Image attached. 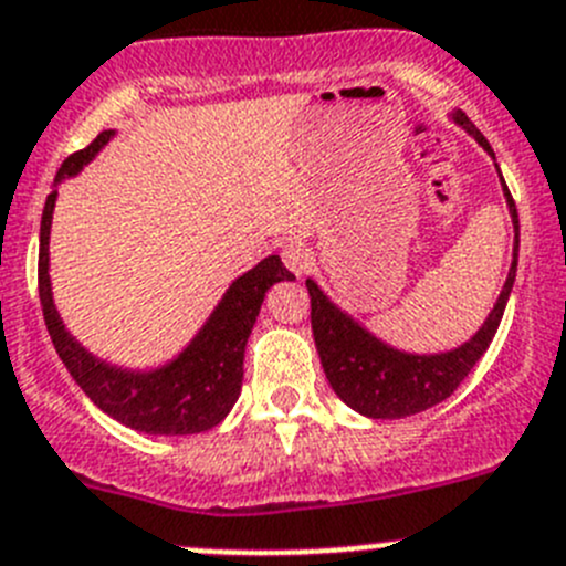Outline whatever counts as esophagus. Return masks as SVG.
<instances>
[{
  "label": "esophagus",
  "mask_w": 566,
  "mask_h": 566,
  "mask_svg": "<svg viewBox=\"0 0 566 566\" xmlns=\"http://www.w3.org/2000/svg\"><path fill=\"white\" fill-rule=\"evenodd\" d=\"M282 262L287 265V271H293L295 276H301V273L313 265V251H310L304 242H290V245L282 248Z\"/></svg>",
  "instance_id": "esophagus-1"
}]
</instances>
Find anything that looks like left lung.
<instances>
[{
	"label": "left lung",
	"instance_id": "left-lung-1",
	"mask_svg": "<svg viewBox=\"0 0 566 566\" xmlns=\"http://www.w3.org/2000/svg\"><path fill=\"white\" fill-rule=\"evenodd\" d=\"M450 119L494 158V150L485 142V136L469 123L463 111H452ZM494 167H497V161H494ZM500 187H503L511 226H514L511 268L491 313L461 346L447 348V352H405L399 346H390L388 340L374 335L366 324H360L355 315L337 307L315 279H307L310 307H313L310 318H313V337L315 346H318L321 366H324L332 390L348 408L357 410L366 419H408V416L443 402L467 379L474 363L485 355L491 337L497 335V326L503 321L505 304H509V295L514 290L516 262H520V218H516L514 198L505 187L503 172H500Z\"/></svg>",
	"mask_w": 566,
	"mask_h": 566
}]
</instances>
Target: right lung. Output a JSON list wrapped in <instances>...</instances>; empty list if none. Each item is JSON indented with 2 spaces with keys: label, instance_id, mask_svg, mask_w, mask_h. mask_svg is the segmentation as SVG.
I'll use <instances>...</instances> for the list:
<instances>
[{
  "label": "right lung",
  "instance_id": "1",
  "mask_svg": "<svg viewBox=\"0 0 566 566\" xmlns=\"http://www.w3.org/2000/svg\"><path fill=\"white\" fill-rule=\"evenodd\" d=\"M116 136V130H103L88 147L69 156L57 170L52 192L46 195L44 214H41V248H39V295L44 310L46 329L52 346L72 374L83 394L97 405L103 413L116 419L130 430L147 436H192L218 427L229 416L242 388V357L245 343L256 324L259 307L265 293L276 282L295 279L282 259L273 253L251 271L237 276L203 321L192 340L161 366L128 368L103 360L88 352L81 340L63 324L55 307L50 279V231L52 211H55L57 187L66 178L94 161L99 150Z\"/></svg>",
  "mask_w": 566,
  "mask_h": 566
}]
</instances>
